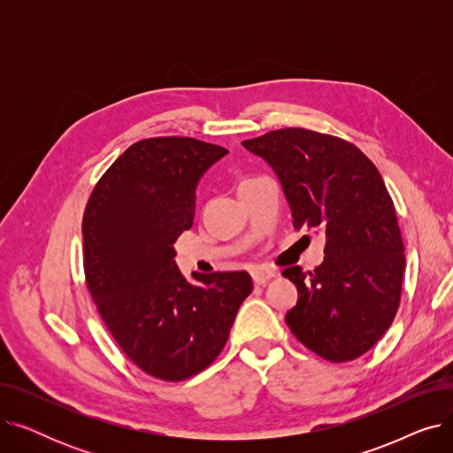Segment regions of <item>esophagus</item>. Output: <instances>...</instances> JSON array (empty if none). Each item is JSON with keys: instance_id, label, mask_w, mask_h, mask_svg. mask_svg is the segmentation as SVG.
<instances>
[{"instance_id": "esophagus-1", "label": "esophagus", "mask_w": 453, "mask_h": 453, "mask_svg": "<svg viewBox=\"0 0 453 453\" xmlns=\"http://www.w3.org/2000/svg\"><path fill=\"white\" fill-rule=\"evenodd\" d=\"M251 277H253V282L258 284V287H260V284H266L270 279H273V277H275V272L260 268V270H253V272H251Z\"/></svg>"}]
</instances>
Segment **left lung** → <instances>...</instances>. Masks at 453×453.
<instances>
[{
	"mask_svg": "<svg viewBox=\"0 0 453 453\" xmlns=\"http://www.w3.org/2000/svg\"><path fill=\"white\" fill-rule=\"evenodd\" d=\"M242 147L273 169L294 227L326 236L325 258L314 272H282L299 294L284 319L321 358H358L391 326L406 268L382 176L350 142L304 128L273 130L242 141Z\"/></svg>",
	"mask_w": 453,
	"mask_h": 453,
	"instance_id": "8db88e82",
	"label": "left lung"
}]
</instances>
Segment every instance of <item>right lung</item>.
Masks as SVG:
<instances>
[{
    "label": "right lung",
    "instance_id": "1",
    "mask_svg": "<svg viewBox=\"0 0 453 453\" xmlns=\"http://www.w3.org/2000/svg\"><path fill=\"white\" fill-rule=\"evenodd\" d=\"M226 149L193 137L134 142L95 185L84 211L88 290L113 340L150 376L180 382L222 352L251 294L246 272L193 273L174 242L190 229L196 187Z\"/></svg>",
    "mask_w": 453,
    "mask_h": 453
}]
</instances>
